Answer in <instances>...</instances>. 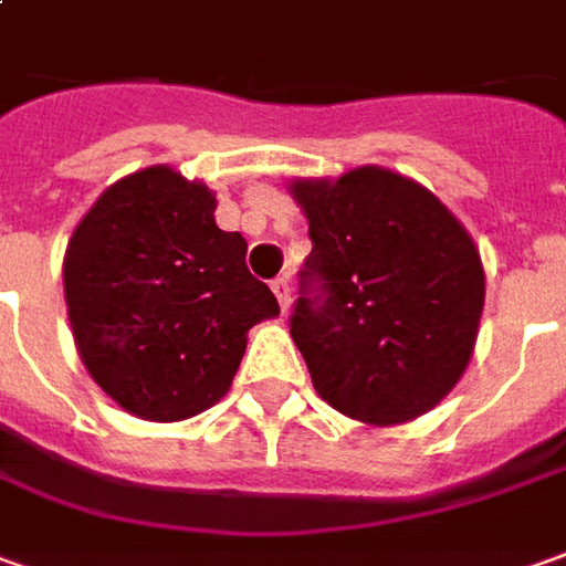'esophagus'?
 Instances as JSON below:
<instances>
[{
  "instance_id": "1",
  "label": "esophagus",
  "mask_w": 566,
  "mask_h": 566,
  "mask_svg": "<svg viewBox=\"0 0 566 566\" xmlns=\"http://www.w3.org/2000/svg\"><path fill=\"white\" fill-rule=\"evenodd\" d=\"M271 290H274V295H276V302H280V307H283V311H290V305H292L290 276H276L274 283H271Z\"/></svg>"
}]
</instances>
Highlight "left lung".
Segmentation results:
<instances>
[{
  "instance_id": "8db88e82",
  "label": "left lung",
  "mask_w": 566,
  "mask_h": 566,
  "mask_svg": "<svg viewBox=\"0 0 566 566\" xmlns=\"http://www.w3.org/2000/svg\"><path fill=\"white\" fill-rule=\"evenodd\" d=\"M311 255L290 333L317 395L366 424L438 407L462 379L484 311V264L471 233L428 190L360 166L295 178Z\"/></svg>"
}]
</instances>
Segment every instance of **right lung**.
Segmentation results:
<instances>
[{"label":"right lung","mask_w":566,"mask_h":566,"mask_svg":"<svg viewBox=\"0 0 566 566\" xmlns=\"http://www.w3.org/2000/svg\"><path fill=\"white\" fill-rule=\"evenodd\" d=\"M216 193L169 166L132 171L82 216L64 255L73 342L88 376L147 422H181L228 395L245 333L280 314L216 224Z\"/></svg>","instance_id":"right-lung-1"}]
</instances>
